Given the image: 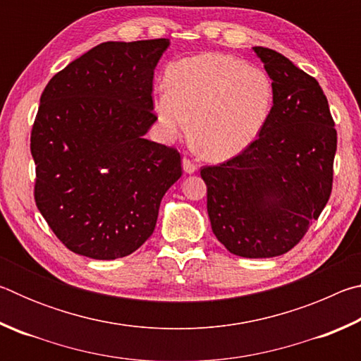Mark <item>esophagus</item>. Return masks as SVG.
Here are the masks:
<instances>
[{
  "label": "esophagus",
  "instance_id": "34e87169",
  "mask_svg": "<svg viewBox=\"0 0 361 361\" xmlns=\"http://www.w3.org/2000/svg\"><path fill=\"white\" fill-rule=\"evenodd\" d=\"M183 170H185L186 173H194L195 170H197V166L191 161V159L188 157H183Z\"/></svg>",
  "mask_w": 361,
  "mask_h": 361
}]
</instances>
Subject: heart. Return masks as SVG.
Wrapping results in <instances>:
<instances>
[{
  "label": "heart",
  "instance_id": "obj_1",
  "mask_svg": "<svg viewBox=\"0 0 361 361\" xmlns=\"http://www.w3.org/2000/svg\"><path fill=\"white\" fill-rule=\"evenodd\" d=\"M167 89L156 97L164 133L189 132L204 154L226 161L252 145L271 114L274 84L267 73L223 52H204L169 66Z\"/></svg>",
  "mask_w": 361,
  "mask_h": 361
}]
</instances>
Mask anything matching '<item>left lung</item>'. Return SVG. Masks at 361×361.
<instances>
[{
    "instance_id": "1",
    "label": "left lung",
    "mask_w": 361,
    "mask_h": 361,
    "mask_svg": "<svg viewBox=\"0 0 361 361\" xmlns=\"http://www.w3.org/2000/svg\"><path fill=\"white\" fill-rule=\"evenodd\" d=\"M253 51L274 84L271 114L245 151L200 176L216 239L242 258H272L290 252L325 209L338 133L315 78L272 49Z\"/></svg>"
}]
</instances>
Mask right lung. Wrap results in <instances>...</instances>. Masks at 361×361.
<instances>
[{
    "mask_svg": "<svg viewBox=\"0 0 361 361\" xmlns=\"http://www.w3.org/2000/svg\"><path fill=\"white\" fill-rule=\"evenodd\" d=\"M170 41H108L47 82L30 149L35 200L73 253L116 259L135 252L156 228L164 194L181 176L175 148L145 135L154 68Z\"/></svg>",
    "mask_w": 361,
    "mask_h": 361,
    "instance_id": "obj_1",
    "label": "right lung"
}]
</instances>
